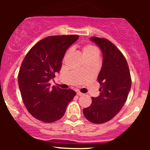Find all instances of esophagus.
Instances as JSON below:
<instances>
[{"instance_id":"obj_1","label":"esophagus","mask_w":150,"mask_h":150,"mask_svg":"<svg viewBox=\"0 0 150 150\" xmlns=\"http://www.w3.org/2000/svg\"><path fill=\"white\" fill-rule=\"evenodd\" d=\"M76 93H77L78 96H83V93H81V92H80L79 91H76Z\"/></svg>"}]
</instances>
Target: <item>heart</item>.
I'll use <instances>...</instances> for the list:
<instances>
[{
  "label": "heart",
  "instance_id": "b5f03b06",
  "mask_svg": "<svg viewBox=\"0 0 150 150\" xmlns=\"http://www.w3.org/2000/svg\"><path fill=\"white\" fill-rule=\"evenodd\" d=\"M82 52H83V56L86 57H90V56H98V50L96 47L92 45H85L82 48Z\"/></svg>",
  "mask_w": 150,
  "mask_h": 150
}]
</instances>
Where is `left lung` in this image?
<instances>
[{"mask_svg":"<svg viewBox=\"0 0 150 150\" xmlns=\"http://www.w3.org/2000/svg\"><path fill=\"white\" fill-rule=\"evenodd\" d=\"M92 42L102 52V66L98 76L100 96L92 98V103L83 109L85 118L94 124L112 120L122 109L130 91L132 81L126 59L107 39L92 37Z\"/></svg>","mask_w":150,"mask_h":150,"instance_id":"1","label":"left lung"}]
</instances>
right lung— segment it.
<instances>
[{
	"instance_id": "add662e5",
	"label": "right lung",
	"mask_w": 150,
	"mask_h": 150,
	"mask_svg": "<svg viewBox=\"0 0 150 150\" xmlns=\"http://www.w3.org/2000/svg\"><path fill=\"white\" fill-rule=\"evenodd\" d=\"M77 35L50 36L40 40L24 57L18 73V85L26 109L45 123L60 120L76 93L70 89L50 87L49 81L60 71L67 48Z\"/></svg>"
}]
</instances>
